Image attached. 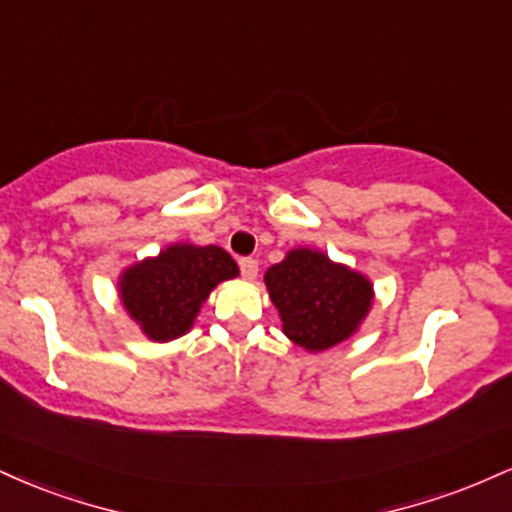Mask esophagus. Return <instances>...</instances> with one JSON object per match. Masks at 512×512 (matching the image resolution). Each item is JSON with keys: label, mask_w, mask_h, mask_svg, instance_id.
<instances>
[{"label": "esophagus", "mask_w": 512, "mask_h": 512, "mask_svg": "<svg viewBox=\"0 0 512 512\" xmlns=\"http://www.w3.org/2000/svg\"><path fill=\"white\" fill-rule=\"evenodd\" d=\"M240 274H243V279L252 281L257 276V272H260V264H257L255 257H240Z\"/></svg>", "instance_id": "1"}]
</instances>
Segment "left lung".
<instances>
[{
	"label": "left lung",
	"mask_w": 512,
	"mask_h": 512,
	"mask_svg": "<svg viewBox=\"0 0 512 512\" xmlns=\"http://www.w3.org/2000/svg\"><path fill=\"white\" fill-rule=\"evenodd\" d=\"M264 284L286 337L308 351L344 342L373 301L368 279L315 250H291L284 262L267 269Z\"/></svg>",
	"instance_id": "left-lung-1"
}]
</instances>
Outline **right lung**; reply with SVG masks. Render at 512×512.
Segmentation results:
<instances>
[{
	"mask_svg": "<svg viewBox=\"0 0 512 512\" xmlns=\"http://www.w3.org/2000/svg\"><path fill=\"white\" fill-rule=\"evenodd\" d=\"M233 276L238 264L219 245H173L156 260L127 269L120 281L122 303L146 337L168 342L190 330L209 291Z\"/></svg>",
	"mask_w": 512,
	"mask_h": 512,
	"instance_id": "1",
	"label": "right lung"
}]
</instances>
